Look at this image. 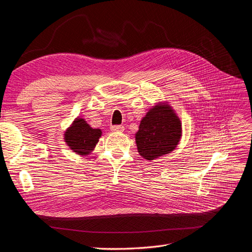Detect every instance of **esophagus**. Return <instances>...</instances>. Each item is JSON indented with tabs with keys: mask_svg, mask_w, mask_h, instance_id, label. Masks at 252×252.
<instances>
[{
	"mask_svg": "<svg viewBox=\"0 0 252 252\" xmlns=\"http://www.w3.org/2000/svg\"><path fill=\"white\" fill-rule=\"evenodd\" d=\"M110 130L114 132H122L124 131V126L122 125H113L112 127H110Z\"/></svg>",
	"mask_w": 252,
	"mask_h": 252,
	"instance_id": "34e87169",
	"label": "esophagus"
}]
</instances>
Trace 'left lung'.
Returning a JSON list of instances; mask_svg holds the SVG:
<instances>
[{"label": "left lung", "instance_id": "1", "mask_svg": "<svg viewBox=\"0 0 252 252\" xmlns=\"http://www.w3.org/2000/svg\"><path fill=\"white\" fill-rule=\"evenodd\" d=\"M182 135V125L172 107L157 104L140 121L135 142L138 153L147 160L169 154Z\"/></svg>", "mask_w": 252, "mask_h": 252}]
</instances>
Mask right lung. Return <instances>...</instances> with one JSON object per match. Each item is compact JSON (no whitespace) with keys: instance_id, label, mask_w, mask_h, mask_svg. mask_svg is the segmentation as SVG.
<instances>
[{"instance_id":"right-lung-1","label":"right lung","mask_w":252,"mask_h":252,"mask_svg":"<svg viewBox=\"0 0 252 252\" xmlns=\"http://www.w3.org/2000/svg\"><path fill=\"white\" fill-rule=\"evenodd\" d=\"M101 133L100 129H93L84 119L77 118L66 130L64 138L73 152L88 155L95 148Z\"/></svg>"}]
</instances>
